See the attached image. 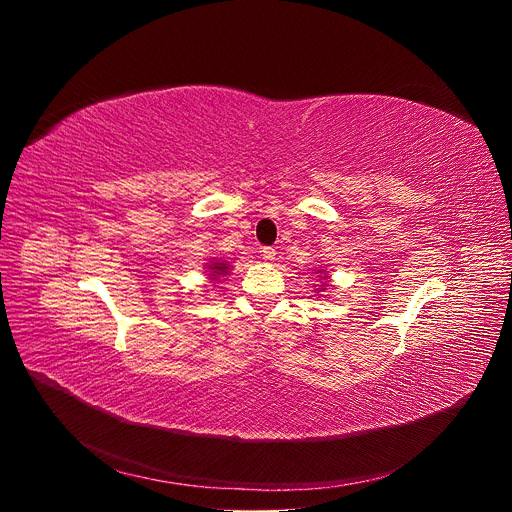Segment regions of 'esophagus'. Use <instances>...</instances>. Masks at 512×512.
<instances>
[{
	"label": "esophagus",
	"mask_w": 512,
	"mask_h": 512,
	"mask_svg": "<svg viewBox=\"0 0 512 512\" xmlns=\"http://www.w3.org/2000/svg\"><path fill=\"white\" fill-rule=\"evenodd\" d=\"M261 255H263V259L267 261V263H271V261H275V249L273 247H263V251H261Z\"/></svg>",
	"instance_id": "1"
}]
</instances>
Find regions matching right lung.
Wrapping results in <instances>:
<instances>
[{
  "label": "right lung",
  "mask_w": 512,
  "mask_h": 512,
  "mask_svg": "<svg viewBox=\"0 0 512 512\" xmlns=\"http://www.w3.org/2000/svg\"><path fill=\"white\" fill-rule=\"evenodd\" d=\"M212 273V277H216V275H225L227 273V269H229V265L227 263H212L210 267H208Z\"/></svg>",
  "instance_id": "right-lung-1"
}]
</instances>
